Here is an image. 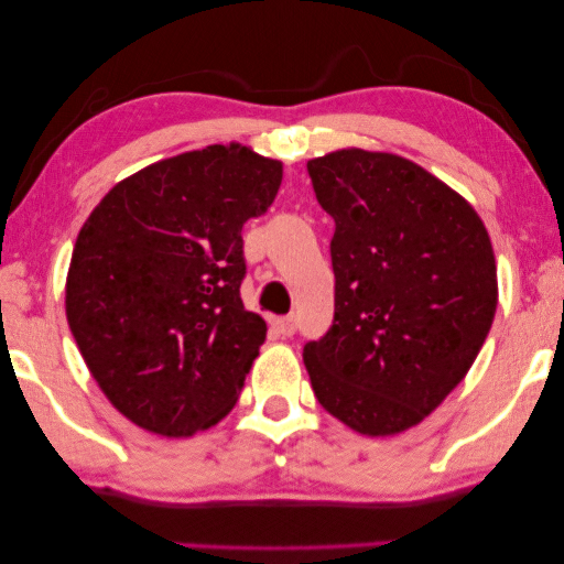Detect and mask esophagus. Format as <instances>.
Listing matches in <instances>:
<instances>
[{
    "label": "esophagus",
    "mask_w": 564,
    "mask_h": 564,
    "mask_svg": "<svg viewBox=\"0 0 564 564\" xmlns=\"http://www.w3.org/2000/svg\"><path fill=\"white\" fill-rule=\"evenodd\" d=\"M274 329L280 332L282 337H292L294 332H297V319H294L292 315H290V317H280V319H274Z\"/></svg>",
    "instance_id": "34e87169"
}]
</instances>
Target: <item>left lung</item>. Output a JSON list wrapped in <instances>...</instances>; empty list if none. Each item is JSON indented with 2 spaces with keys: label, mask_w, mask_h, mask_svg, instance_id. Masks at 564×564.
<instances>
[{
  "label": "left lung",
  "mask_w": 564,
  "mask_h": 564,
  "mask_svg": "<svg viewBox=\"0 0 564 564\" xmlns=\"http://www.w3.org/2000/svg\"><path fill=\"white\" fill-rule=\"evenodd\" d=\"M329 242L335 319L304 345L312 390L359 435L420 424L465 380L497 310L490 235L467 199L404 156L307 162Z\"/></svg>",
  "instance_id": "obj_1"
}]
</instances>
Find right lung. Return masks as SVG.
I'll list each match as a JSON object with an SVG mask.
<instances>
[{"label":"right lung","mask_w":564,"mask_h":564,"mask_svg":"<svg viewBox=\"0 0 564 564\" xmlns=\"http://www.w3.org/2000/svg\"><path fill=\"white\" fill-rule=\"evenodd\" d=\"M282 184V162L212 144L107 192L79 229L67 322L107 400L137 427L189 437L227 417L267 325L247 312L242 227Z\"/></svg>","instance_id":"1"}]
</instances>
